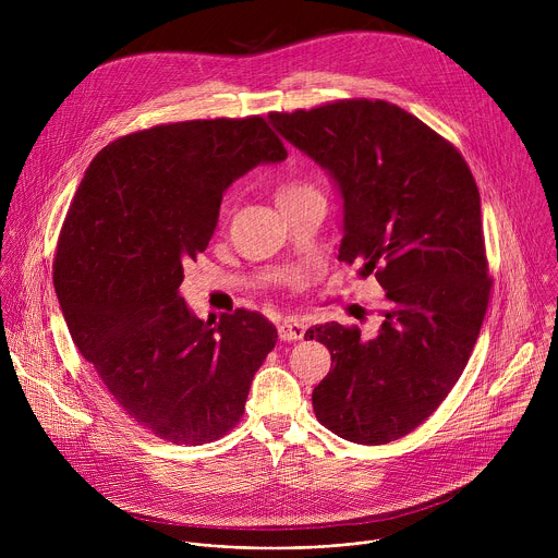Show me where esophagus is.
<instances>
[{"mask_svg": "<svg viewBox=\"0 0 558 558\" xmlns=\"http://www.w3.org/2000/svg\"><path fill=\"white\" fill-rule=\"evenodd\" d=\"M304 331H306V325L302 320H298V317H284V320L278 325V336L284 342L302 340Z\"/></svg>", "mask_w": 558, "mask_h": 558, "instance_id": "esophagus-1", "label": "esophagus"}]
</instances>
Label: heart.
Masks as SVG:
<instances>
[{
    "label": "heart",
    "mask_w": 558,
    "mask_h": 558,
    "mask_svg": "<svg viewBox=\"0 0 558 558\" xmlns=\"http://www.w3.org/2000/svg\"><path fill=\"white\" fill-rule=\"evenodd\" d=\"M315 192L313 185H308L306 181H300V179H287L278 185L276 190V201L278 203H284V201H293L298 196H304V194H311Z\"/></svg>",
    "instance_id": "heart-1"
}]
</instances>
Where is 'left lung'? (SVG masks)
<instances>
[{
  "instance_id": "8db88e82",
  "label": "left lung",
  "mask_w": 558,
  "mask_h": 558,
  "mask_svg": "<svg viewBox=\"0 0 558 558\" xmlns=\"http://www.w3.org/2000/svg\"><path fill=\"white\" fill-rule=\"evenodd\" d=\"M269 119L342 194L338 258L362 260L386 291L375 338L338 323L304 333L333 366L313 388L315 417L347 441H395L446 400L486 317L480 190L461 151L395 104L342 99Z\"/></svg>"
}]
</instances>
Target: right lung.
Here are the masks:
<instances>
[{
    "instance_id": "obj_1",
    "label": "right lung",
    "mask_w": 558,
    "mask_h": 558,
    "mask_svg": "<svg viewBox=\"0 0 558 558\" xmlns=\"http://www.w3.org/2000/svg\"><path fill=\"white\" fill-rule=\"evenodd\" d=\"M287 149L269 123L196 119L106 145L65 214L52 265L72 342L141 428L201 446L245 413L278 331L258 311L211 325L179 293L209 245L227 187Z\"/></svg>"
}]
</instances>
